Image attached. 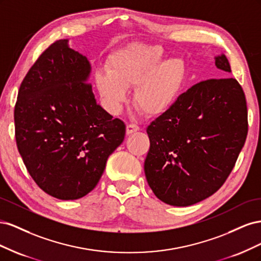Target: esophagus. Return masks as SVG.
Returning <instances> with one entry per match:
<instances>
[{"label": "esophagus", "instance_id": "esophagus-1", "mask_svg": "<svg viewBox=\"0 0 261 261\" xmlns=\"http://www.w3.org/2000/svg\"><path fill=\"white\" fill-rule=\"evenodd\" d=\"M139 130V126H137L136 124H128L126 126V134L127 135H130L133 133H136Z\"/></svg>", "mask_w": 261, "mask_h": 261}]
</instances>
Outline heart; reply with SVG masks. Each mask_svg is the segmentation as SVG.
<instances>
[{"instance_id":"b5f03b06","label":"heart","mask_w":261,"mask_h":261,"mask_svg":"<svg viewBox=\"0 0 261 261\" xmlns=\"http://www.w3.org/2000/svg\"><path fill=\"white\" fill-rule=\"evenodd\" d=\"M159 45L133 44L116 51L109 69L97 70L94 80L101 97L113 111H118L134 88L133 102L147 116L161 115L173 106L183 89L187 65L184 60H165Z\"/></svg>"}]
</instances>
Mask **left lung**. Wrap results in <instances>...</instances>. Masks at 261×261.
I'll list each match as a JSON object with an SVG mask.
<instances>
[{"label": "left lung", "instance_id": "8db88e82", "mask_svg": "<svg viewBox=\"0 0 261 261\" xmlns=\"http://www.w3.org/2000/svg\"><path fill=\"white\" fill-rule=\"evenodd\" d=\"M215 60L222 76L231 73L224 54ZM247 132L246 99L235 78L194 85L147 127L145 174L150 188L176 207L208 198L230 175Z\"/></svg>", "mask_w": 261, "mask_h": 261}]
</instances>
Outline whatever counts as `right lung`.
<instances>
[{
	"label": "right lung",
	"instance_id": "1",
	"mask_svg": "<svg viewBox=\"0 0 261 261\" xmlns=\"http://www.w3.org/2000/svg\"><path fill=\"white\" fill-rule=\"evenodd\" d=\"M91 65L67 39L46 49L23 78L14 110L15 138L43 192L75 200L96 187L125 137L123 121L97 103Z\"/></svg>",
	"mask_w": 261,
	"mask_h": 261
}]
</instances>
